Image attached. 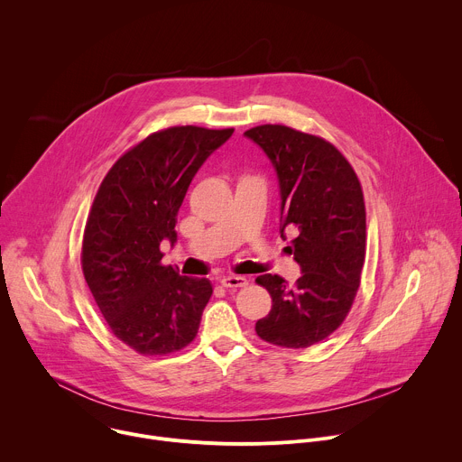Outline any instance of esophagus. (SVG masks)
<instances>
[{"mask_svg":"<svg viewBox=\"0 0 462 462\" xmlns=\"http://www.w3.org/2000/svg\"><path fill=\"white\" fill-rule=\"evenodd\" d=\"M221 285H223L225 289H241V287H246V285H248V280L243 278V276H234V274H230V276H225V278L221 280Z\"/></svg>","mask_w":462,"mask_h":462,"instance_id":"34e87169","label":"esophagus"}]
</instances>
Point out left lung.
Segmentation results:
<instances>
[{"label": "left lung", "mask_w": 462, "mask_h": 462, "mask_svg": "<svg viewBox=\"0 0 462 462\" xmlns=\"http://www.w3.org/2000/svg\"><path fill=\"white\" fill-rule=\"evenodd\" d=\"M271 159L280 182V232L294 230L291 252L301 276L289 287L278 274L255 282L273 296L271 312L255 333L269 344L310 347L342 325L365 257V205L347 159L321 137L265 124L245 131Z\"/></svg>", "instance_id": "1"}]
</instances>
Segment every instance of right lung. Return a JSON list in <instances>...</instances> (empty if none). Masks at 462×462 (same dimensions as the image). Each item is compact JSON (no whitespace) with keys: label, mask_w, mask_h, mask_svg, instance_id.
Listing matches in <instances>:
<instances>
[{"label":"right lung","mask_w":462,"mask_h":462,"mask_svg":"<svg viewBox=\"0 0 462 462\" xmlns=\"http://www.w3.org/2000/svg\"><path fill=\"white\" fill-rule=\"evenodd\" d=\"M232 127L175 125L125 152L104 177L82 243V271L111 333L155 356L186 347L212 296L207 278L164 267L161 243L177 241L186 189Z\"/></svg>","instance_id":"obj_1"}]
</instances>
